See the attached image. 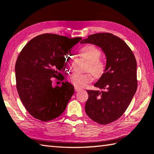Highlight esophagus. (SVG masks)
<instances>
[{
    "label": "esophagus",
    "instance_id": "1",
    "mask_svg": "<svg viewBox=\"0 0 154 154\" xmlns=\"http://www.w3.org/2000/svg\"><path fill=\"white\" fill-rule=\"evenodd\" d=\"M82 90V88H80L79 87H75V92H79V91Z\"/></svg>",
    "mask_w": 154,
    "mask_h": 154
}]
</instances>
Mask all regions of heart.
I'll return each mask as SVG.
<instances>
[{
  "mask_svg": "<svg viewBox=\"0 0 154 154\" xmlns=\"http://www.w3.org/2000/svg\"><path fill=\"white\" fill-rule=\"evenodd\" d=\"M80 54L85 60L88 62L86 71L91 72L85 74L72 73L69 77V82L76 87H83L87 83L93 80V75L96 77H100L105 73L106 64L103 60L100 59L101 51L98 48L93 45H87L80 49ZM70 59L65 58L64 64L69 66Z\"/></svg>",
  "mask_w": 154,
  "mask_h": 154,
  "instance_id": "b5f03b06",
  "label": "heart"
}]
</instances>
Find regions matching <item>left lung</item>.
Instances as JSON below:
<instances>
[{
	"label": "left lung",
	"mask_w": 154,
	"mask_h": 154,
	"mask_svg": "<svg viewBox=\"0 0 154 154\" xmlns=\"http://www.w3.org/2000/svg\"><path fill=\"white\" fill-rule=\"evenodd\" d=\"M81 43L98 45L106 55L105 72L94 84L103 90L87 91L85 111L96 123L110 124L124 114L137 91L136 58L128 45L111 33L94 34Z\"/></svg>",
	"instance_id": "1"
}]
</instances>
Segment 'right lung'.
<instances>
[{
  "mask_svg": "<svg viewBox=\"0 0 154 154\" xmlns=\"http://www.w3.org/2000/svg\"><path fill=\"white\" fill-rule=\"evenodd\" d=\"M82 37L69 38L56 34L36 36L26 45L15 63L18 94L33 118L48 122L63 113L74 88L69 82L52 86V79L60 76L64 56Z\"/></svg>",
  "mask_w": 154,
  "mask_h": 154,
  "instance_id": "obj_1",
  "label": "right lung"
}]
</instances>
